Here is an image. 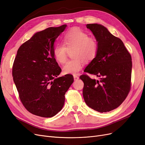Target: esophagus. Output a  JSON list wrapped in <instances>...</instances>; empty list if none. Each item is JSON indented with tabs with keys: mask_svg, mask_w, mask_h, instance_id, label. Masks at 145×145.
Listing matches in <instances>:
<instances>
[{
	"mask_svg": "<svg viewBox=\"0 0 145 145\" xmlns=\"http://www.w3.org/2000/svg\"><path fill=\"white\" fill-rule=\"evenodd\" d=\"M73 78H74V81H76V80H78L79 79V76L77 75H73Z\"/></svg>",
	"mask_w": 145,
	"mask_h": 145,
	"instance_id": "obj_1",
	"label": "esophagus"
}]
</instances>
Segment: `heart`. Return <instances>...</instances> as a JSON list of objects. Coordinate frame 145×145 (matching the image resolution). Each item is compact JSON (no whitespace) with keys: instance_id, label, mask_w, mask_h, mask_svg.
I'll return each instance as SVG.
<instances>
[{"instance_id":"b5f03b06","label":"heart","mask_w":145,"mask_h":145,"mask_svg":"<svg viewBox=\"0 0 145 145\" xmlns=\"http://www.w3.org/2000/svg\"><path fill=\"white\" fill-rule=\"evenodd\" d=\"M63 41L64 44L56 45L53 50L54 56L59 63H63L66 60L67 46L68 48L75 47L73 52V57L74 58L67 61L63 66V72L66 74H77L82 69L84 61H92L97 54V40L78 27H73L68 30L64 35Z\"/></svg>"}]
</instances>
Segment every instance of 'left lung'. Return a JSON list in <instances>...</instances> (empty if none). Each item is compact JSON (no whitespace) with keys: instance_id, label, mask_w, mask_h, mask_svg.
I'll list each match as a JSON object with an SVG mask.
<instances>
[{"instance_id":"left-lung-1","label":"left lung","mask_w":145,"mask_h":145,"mask_svg":"<svg viewBox=\"0 0 145 145\" xmlns=\"http://www.w3.org/2000/svg\"><path fill=\"white\" fill-rule=\"evenodd\" d=\"M98 43L97 54L85 69V72L100 77L99 80L83 74V97L91 109L107 112L120 106L131 87L132 61L122 41L105 26L88 24Z\"/></svg>"}]
</instances>
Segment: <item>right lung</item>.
Listing matches in <instances>:
<instances>
[{
    "label": "right lung",
    "mask_w": 145,
    "mask_h": 145,
    "mask_svg": "<svg viewBox=\"0 0 145 145\" xmlns=\"http://www.w3.org/2000/svg\"><path fill=\"white\" fill-rule=\"evenodd\" d=\"M66 24L35 33L18 50L12 67L20 99L31 114L51 118L60 112L66 93L73 82L72 74L58 77L61 68L54 56L56 39Z\"/></svg>",
    "instance_id": "add662e5"
}]
</instances>
